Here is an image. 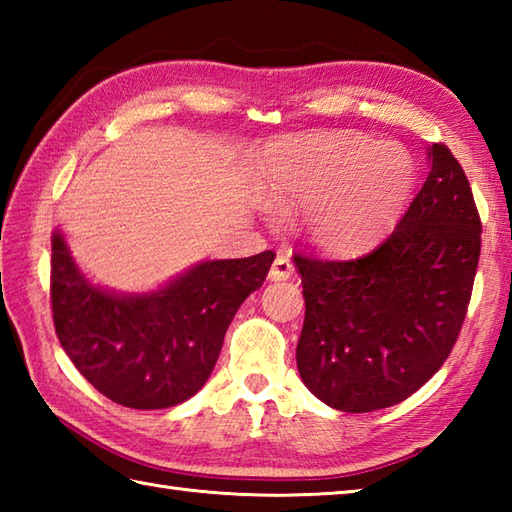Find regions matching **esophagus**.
Returning <instances> with one entry per match:
<instances>
[{
	"mask_svg": "<svg viewBox=\"0 0 512 512\" xmlns=\"http://www.w3.org/2000/svg\"><path fill=\"white\" fill-rule=\"evenodd\" d=\"M292 273H295V264L290 262V257H288V255L279 253V255H277V259L273 262V266H270V273H268V277L273 279V281H284V279H290V277H292Z\"/></svg>",
	"mask_w": 512,
	"mask_h": 512,
	"instance_id": "obj_1",
	"label": "esophagus"
}]
</instances>
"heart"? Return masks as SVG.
Segmentation results:
<instances>
[{
  "label": "heart",
  "instance_id": "heart-1",
  "mask_svg": "<svg viewBox=\"0 0 512 512\" xmlns=\"http://www.w3.org/2000/svg\"><path fill=\"white\" fill-rule=\"evenodd\" d=\"M411 180V158L400 145L321 134L270 151L262 193L275 211L303 209V228L314 244L352 250L394 220Z\"/></svg>",
  "mask_w": 512,
  "mask_h": 512
}]
</instances>
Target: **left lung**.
<instances>
[{"instance_id":"left-lung-1","label":"left lung","mask_w":512,"mask_h":512,"mask_svg":"<svg viewBox=\"0 0 512 512\" xmlns=\"http://www.w3.org/2000/svg\"><path fill=\"white\" fill-rule=\"evenodd\" d=\"M407 213L383 242L350 259L299 250L306 319L301 380L339 411L409 398L447 361L473 295L482 220L469 178L444 143Z\"/></svg>"}]
</instances>
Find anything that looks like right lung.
I'll return each mask as SVG.
<instances>
[{
    "instance_id": "right-lung-1",
    "label": "right lung",
    "mask_w": 512,
    "mask_h": 512,
    "mask_svg": "<svg viewBox=\"0 0 512 512\" xmlns=\"http://www.w3.org/2000/svg\"><path fill=\"white\" fill-rule=\"evenodd\" d=\"M273 259V250H264L204 262L154 295L114 297L85 281L54 233V332L103 396L132 409H167L202 389L237 308L264 284Z\"/></svg>"
}]
</instances>
